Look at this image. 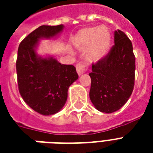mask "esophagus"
<instances>
[{"instance_id":"esophagus-1","label":"esophagus","mask_w":153,"mask_h":153,"mask_svg":"<svg viewBox=\"0 0 153 153\" xmlns=\"http://www.w3.org/2000/svg\"><path fill=\"white\" fill-rule=\"evenodd\" d=\"M76 70L78 74L80 75V74H83V73H85L86 71L87 67H86V64L83 62H79L76 64Z\"/></svg>"}]
</instances>
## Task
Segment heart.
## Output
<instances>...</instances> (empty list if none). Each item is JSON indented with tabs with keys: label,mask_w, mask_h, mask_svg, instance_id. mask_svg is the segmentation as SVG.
<instances>
[{
	"label": "heart",
	"mask_w": 153,
	"mask_h": 153,
	"mask_svg": "<svg viewBox=\"0 0 153 153\" xmlns=\"http://www.w3.org/2000/svg\"><path fill=\"white\" fill-rule=\"evenodd\" d=\"M112 36L106 27H88L79 31L73 39V45L80 51H86L87 59L97 62L109 52Z\"/></svg>",
	"instance_id": "obj_1"
}]
</instances>
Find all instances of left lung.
Listing matches in <instances>:
<instances>
[{
	"label": "left lung",
	"mask_w": 153,
	"mask_h": 153,
	"mask_svg": "<svg viewBox=\"0 0 153 153\" xmlns=\"http://www.w3.org/2000/svg\"><path fill=\"white\" fill-rule=\"evenodd\" d=\"M133 44L121 30L114 32V45L104 58L92 65L90 98L95 108L110 114L126 104L135 82Z\"/></svg>",
	"instance_id": "1"
}]
</instances>
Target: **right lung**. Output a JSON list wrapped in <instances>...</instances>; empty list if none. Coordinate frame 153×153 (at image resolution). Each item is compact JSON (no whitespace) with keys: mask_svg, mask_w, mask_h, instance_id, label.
<instances>
[{"mask_svg":"<svg viewBox=\"0 0 153 153\" xmlns=\"http://www.w3.org/2000/svg\"><path fill=\"white\" fill-rule=\"evenodd\" d=\"M63 25H42L23 39L16 62L19 92L26 103L42 115L59 111L67 99L69 86L79 75L73 65L61 64L53 57L42 58L35 48L42 38L50 39Z\"/></svg>","mask_w":153,"mask_h":153,"instance_id":"add662e5","label":"right lung"}]
</instances>
